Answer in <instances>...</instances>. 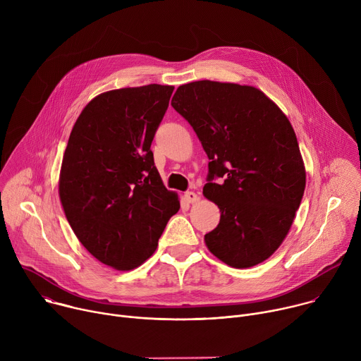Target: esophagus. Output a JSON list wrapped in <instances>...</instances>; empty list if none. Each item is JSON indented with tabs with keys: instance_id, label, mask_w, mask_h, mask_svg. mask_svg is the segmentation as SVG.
Masks as SVG:
<instances>
[{
	"instance_id": "obj_1",
	"label": "esophagus",
	"mask_w": 361,
	"mask_h": 361,
	"mask_svg": "<svg viewBox=\"0 0 361 361\" xmlns=\"http://www.w3.org/2000/svg\"><path fill=\"white\" fill-rule=\"evenodd\" d=\"M184 198H185L187 202H197V201L200 200V197H198L194 191H187V192L184 194Z\"/></svg>"
}]
</instances>
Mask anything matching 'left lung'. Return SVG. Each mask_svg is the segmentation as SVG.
<instances>
[{
    "mask_svg": "<svg viewBox=\"0 0 361 361\" xmlns=\"http://www.w3.org/2000/svg\"><path fill=\"white\" fill-rule=\"evenodd\" d=\"M171 106L210 160L202 194L221 217L204 235L205 245L234 269L263 263L288 234L305 188L287 116L259 88L210 80L180 85ZM214 176L225 181L214 183Z\"/></svg>",
    "mask_w": 361,
    "mask_h": 361,
    "instance_id": "8db88e82",
    "label": "left lung"
}]
</instances>
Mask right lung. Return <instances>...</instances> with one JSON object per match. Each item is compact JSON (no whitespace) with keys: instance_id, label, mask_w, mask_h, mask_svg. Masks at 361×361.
<instances>
[{"instance_id":"right-lung-1","label":"right lung","mask_w":361,"mask_h":361,"mask_svg":"<svg viewBox=\"0 0 361 361\" xmlns=\"http://www.w3.org/2000/svg\"><path fill=\"white\" fill-rule=\"evenodd\" d=\"M173 85L102 92L77 118L63 157L59 194L80 243L120 271L156 251L180 200L163 184L151 142Z\"/></svg>"}]
</instances>
